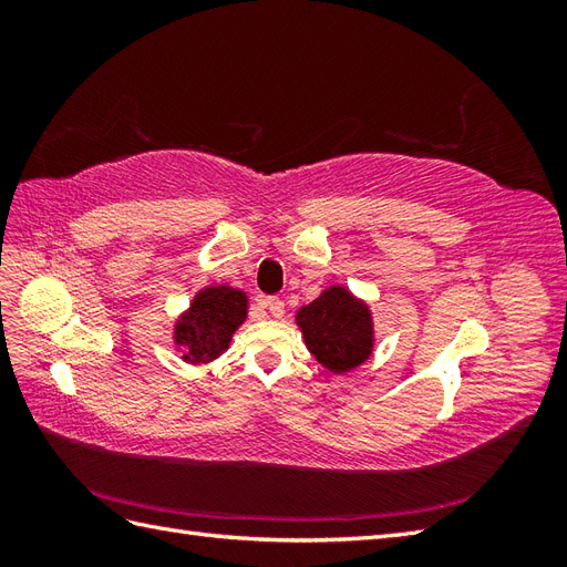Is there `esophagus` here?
<instances>
[{
	"label": "esophagus",
	"instance_id": "34e87169",
	"mask_svg": "<svg viewBox=\"0 0 567 567\" xmlns=\"http://www.w3.org/2000/svg\"><path fill=\"white\" fill-rule=\"evenodd\" d=\"M265 310L274 317V319H279V317H284V312H286V305H284V300H279V298H274V296H269V298H262V302H260Z\"/></svg>",
	"mask_w": 567,
	"mask_h": 567
}]
</instances>
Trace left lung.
I'll list each match as a JSON object with an SVG mask.
<instances>
[{
  "label": "left lung",
  "instance_id": "left-lung-1",
  "mask_svg": "<svg viewBox=\"0 0 567 567\" xmlns=\"http://www.w3.org/2000/svg\"><path fill=\"white\" fill-rule=\"evenodd\" d=\"M305 346L331 373L362 367L373 352V317L369 305L346 286H329L310 305L296 312Z\"/></svg>",
  "mask_w": 567,
  "mask_h": 567
}]
</instances>
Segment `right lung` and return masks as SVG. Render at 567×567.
Returning a JSON list of instances; mask_svg holds the SVG:
<instances>
[{
  "mask_svg": "<svg viewBox=\"0 0 567 567\" xmlns=\"http://www.w3.org/2000/svg\"><path fill=\"white\" fill-rule=\"evenodd\" d=\"M248 317V296L227 284L205 286L175 323V346L186 364H210L229 350L231 336Z\"/></svg>",
  "mask_w": 567,
  "mask_h": 567,
  "instance_id": "add662e5",
  "label": "right lung"
}]
</instances>
